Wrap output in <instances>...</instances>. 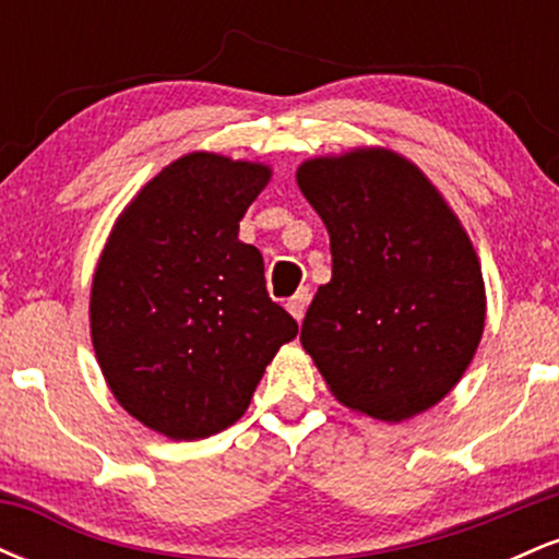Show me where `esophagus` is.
I'll return each mask as SVG.
<instances>
[{"instance_id": "obj_1", "label": "esophagus", "mask_w": 559, "mask_h": 559, "mask_svg": "<svg viewBox=\"0 0 559 559\" xmlns=\"http://www.w3.org/2000/svg\"><path fill=\"white\" fill-rule=\"evenodd\" d=\"M310 288H299L297 294H294L292 299L286 301V307H288V312H292L294 318H297V323L301 318H305V312H307V305H310Z\"/></svg>"}]
</instances>
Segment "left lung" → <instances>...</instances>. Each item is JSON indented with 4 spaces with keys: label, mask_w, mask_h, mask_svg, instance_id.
<instances>
[{
    "label": "left lung",
    "mask_w": 559,
    "mask_h": 559,
    "mask_svg": "<svg viewBox=\"0 0 559 559\" xmlns=\"http://www.w3.org/2000/svg\"><path fill=\"white\" fill-rule=\"evenodd\" d=\"M297 183L331 236L301 346L331 394L400 423L441 402L476 355L486 320L465 228L409 159L355 150L299 165Z\"/></svg>",
    "instance_id": "1"
}]
</instances>
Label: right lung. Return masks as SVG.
I'll return each mask as SVG.
<instances>
[{
	"mask_svg": "<svg viewBox=\"0 0 559 559\" xmlns=\"http://www.w3.org/2000/svg\"><path fill=\"white\" fill-rule=\"evenodd\" d=\"M271 168L191 152L123 210L92 284V342L115 400L170 439H207L247 413L299 325L267 297L239 221Z\"/></svg>",
	"mask_w": 559,
	"mask_h": 559,
	"instance_id": "obj_1",
	"label": "right lung"
}]
</instances>
